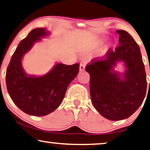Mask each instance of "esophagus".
<instances>
[{
	"mask_svg": "<svg viewBox=\"0 0 150 150\" xmlns=\"http://www.w3.org/2000/svg\"><path fill=\"white\" fill-rule=\"evenodd\" d=\"M85 67H86L85 62H81V64H80V67H79L80 71H83L85 70Z\"/></svg>",
	"mask_w": 150,
	"mask_h": 150,
	"instance_id": "obj_1",
	"label": "esophagus"
}]
</instances>
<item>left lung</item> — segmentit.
Wrapping results in <instances>:
<instances>
[{"label":"left lung","mask_w":150,"mask_h":150,"mask_svg":"<svg viewBox=\"0 0 150 150\" xmlns=\"http://www.w3.org/2000/svg\"><path fill=\"white\" fill-rule=\"evenodd\" d=\"M119 45L109 48L104 56L86 65L90 74V96L95 109L107 119L122 120L133 114L142 104L147 90L146 73L140 48L126 31L118 30ZM124 61L127 70L121 80L113 71L117 61Z\"/></svg>","instance_id":"left-lung-1"}]
</instances>
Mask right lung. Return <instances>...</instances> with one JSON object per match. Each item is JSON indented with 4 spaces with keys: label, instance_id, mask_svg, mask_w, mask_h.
Returning <instances> with one entry per match:
<instances>
[{
    "label": "right lung",
    "instance_id": "1",
    "mask_svg": "<svg viewBox=\"0 0 150 150\" xmlns=\"http://www.w3.org/2000/svg\"><path fill=\"white\" fill-rule=\"evenodd\" d=\"M48 34L45 28L31 30L20 41L13 54L6 73L8 93L13 103L27 114L43 116L58 108L64 98L67 89L79 71V64L58 63L41 77H28L22 67V58L34 43Z\"/></svg>",
    "mask_w": 150,
    "mask_h": 150
}]
</instances>
